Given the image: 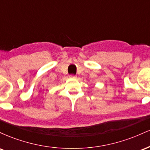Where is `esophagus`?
I'll list each match as a JSON object with an SVG mask.
<instances>
[{"label": "esophagus", "mask_w": 150, "mask_h": 150, "mask_svg": "<svg viewBox=\"0 0 150 150\" xmlns=\"http://www.w3.org/2000/svg\"><path fill=\"white\" fill-rule=\"evenodd\" d=\"M70 78H76L77 76H76V75H70Z\"/></svg>", "instance_id": "obj_1"}]
</instances>
